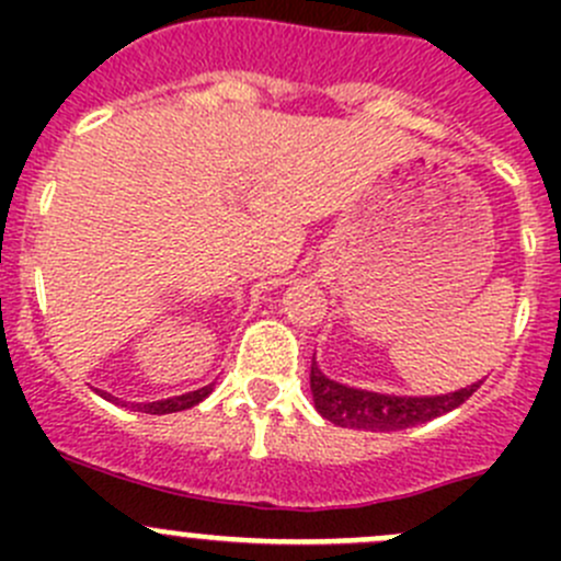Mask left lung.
Masks as SVG:
<instances>
[{
  "mask_svg": "<svg viewBox=\"0 0 561 561\" xmlns=\"http://www.w3.org/2000/svg\"><path fill=\"white\" fill-rule=\"evenodd\" d=\"M480 382L454 390V393L396 396L350 388L344 382L331 380L328 375H322L314 358L312 375H309L314 410L325 421L336 423L342 428H358V432H401V428L421 426V423L434 421V417L461 407L480 388Z\"/></svg>",
  "mask_w": 561,
  "mask_h": 561,
  "instance_id": "8db88e82",
  "label": "left lung"
}]
</instances>
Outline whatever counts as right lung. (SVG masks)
I'll return each instance as SVG.
<instances>
[{"label": "right lung", "instance_id": "1", "mask_svg": "<svg viewBox=\"0 0 561 561\" xmlns=\"http://www.w3.org/2000/svg\"><path fill=\"white\" fill-rule=\"evenodd\" d=\"M214 386H206V388H197V390H190V393H181V396H173V399H160V401H149V404H133V410L138 412H146V415H171V412H181V410H190V407L201 404L203 399H206L208 393H211ZM100 396L107 401H113V404H118L116 396L105 393V390H100ZM122 407H127V401H122Z\"/></svg>", "mask_w": 561, "mask_h": 561}]
</instances>
